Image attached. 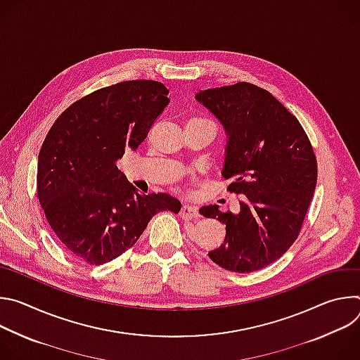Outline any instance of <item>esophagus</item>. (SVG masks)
Segmentation results:
<instances>
[{"instance_id": "1", "label": "esophagus", "mask_w": 360, "mask_h": 360, "mask_svg": "<svg viewBox=\"0 0 360 360\" xmlns=\"http://www.w3.org/2000/svg\"><path fill=\"white\" fill-rule=\"evenodd\" d=\"M181 217L184 219H196L199 217V212H198V208L193 207V205H189V203H185L184 207L181 208Z\"/></svg>"}]
</instances>
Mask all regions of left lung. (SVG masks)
<instances>
[{
	"mask_svg": "<svg viewBox=\"0 0 360 360\" xmlns=\"http://www.w3.org/2000/svg\"><path fill=\"white\" fill-rule=\"evenodd\" d=\"M196 101L222 124L228 142L222 176L242 195L238 214L218 205L199 210L226 225L210 258L248 274L276 259L296 240L318 178L316 157L302 125L266 89L249 82L199 91Z\"/></svg>",
	"mask_w": 360,
	"mask_h": 360,
	"instance_id": "1",
	"label": "left lung"
}]
</instances>
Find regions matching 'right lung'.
Returning <instances> with one entry per match:
<instances>
[{"instance_id": "right-lung-1", "label": "right lung", "mask_w": 360, "mask_h": 360, "mask_svg": "<svg viewBox=\"0 0 360 360\" xmlns=\"http://www.w3.org/2000/svg\"><path fill=\"white\" fill-rule=\"evenodd\" d=\"M157 81H124L68 107L38 155L37 191L45 218L77 258L102 265L118 258L161 211L181 210L168 193L141 195L118 169L169 104Z\"/></svg>"}]
</instances>
